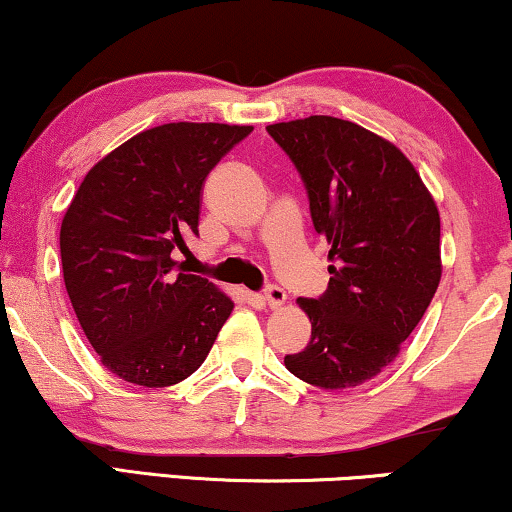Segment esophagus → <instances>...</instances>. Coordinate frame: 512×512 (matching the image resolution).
I'll list each match as a JSON object with an SVG mask.
<instances>
[{"label":"esophagus","mask_w":512,"mask_h":512,"mask_svg":"<svg viewBox=\"0 0 512 512\" xmlns=\"http://www.w3.org/2000/svg\"><path fill=\"white\" fill-rule=\"evenodd\" d=\"M263 300L265 305L272 307V310H277V307H282L286 303V291L282 286H268L263 293Z\"/></svg>","instance_id":"34e87169"}]
</instances>
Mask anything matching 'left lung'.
Here are the masks:
<instances>
[{
	"mask_svg": "<svg viewBox=\"0 0 512 512\" xmlns=\"http://www.w3.org/2000/svg\"><path fill=\"white\" fill-rule=\"evenodd\" d=\"M268 132L305 181L333 263L324 296L298 298L312 338L284 366L319 389L359 387L396 359L438 289L436 200L396 144L352 121L310 116Z\"/></svg>",
	"mask_w": 512,
	"mask_h": 512,
	"instance_id": "8db88e82",
	"label": "left lung"
}]
</instances>
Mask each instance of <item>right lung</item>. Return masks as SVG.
I'll use <instances>...</instances> for the list:
<instances>
[{
	"instance_id": "add662e5",
	"label": "right lung",
	"mask_w": 512,
	"mask_h": 512,
	"mask_svg": "<svg viewBox=\"0 0 512 512\" xmlns=\"http://www.w3.org/2000/svg\"><path fill=\"white\" fill-rule=\"evenodd\" d=\"M251 125L165 123L90 167L60 226L65 289L102 366L139 387H172L207 359L235 303L179 272L198 235L202 186Z\"/></svg>"
}]
</instances>
